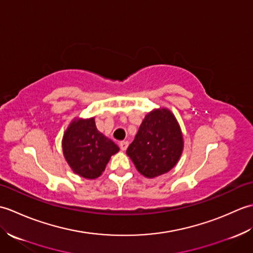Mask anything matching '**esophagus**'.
Wrapping results in <instances>:
<instances>
[{
  "mask_svg": "<svg viewBox=\"0 0 253 253\" xmlns=\"http://www.w3.org/2000/svg\"><path fill=\"white\" fill-rule=\"evenodd\" d=\"M128 141H121L120 142V148H121V150L122 151H126L127 150V148H128Z\"/></svg>",
  "mask_w": 253,
  "mask_h": 253,
  "instance_id": "esophagus-1",
  "label": "esophagus"
}]
</instances>
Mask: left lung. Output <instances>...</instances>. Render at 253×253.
<instances>
[{"label":"left lung","mask_w":253,"mask_h":253,"mask_svg":"<svg viewBox=\"0 0 253 253\" xmlns=\"http://www.w3.org/2000/svg\"><path fill=\"white\" fill-rule=\"evenodd\" d=\"M182 149L179 124L173 113L163 107L148 113L126 153L139 173L154 178L174 168Z\"/></svg>","instance_id":"8db88e82"}]
</instances>
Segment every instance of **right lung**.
Listing matches in <instances>:
<instances>
[{"mask_svg": "<svg viewBox=\"0 0 253 253\" xmlns=\"http://www.w3.org/2000/svg\"><path fill=\"white\" fill-rule=\"evenodd\" d=\"M62 147L74 173L87 179L101 176L112 155L120 151L111 139L96 129L94 117L76 118L69 124Z\"/></svg>", "mask_w": 253, "mask_h": 253, "instance_id": "1", "label": "right lung"}]
</instances>
